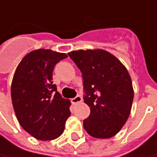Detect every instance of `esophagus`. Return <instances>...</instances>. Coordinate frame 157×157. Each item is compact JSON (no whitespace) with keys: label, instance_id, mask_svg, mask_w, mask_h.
<instances>
[{"label":"esophagus","instance_id":"esophagus-1","mask_svg":"<svg viewBox=\"0 0 157 157\" xmlns=\"http://www.w3.org/2000/svg\"><path fill=\"white\" fill-rule=\"evenodd\" d=\"M71 103H72L73 105H75V104H78V103H79V102H81V101H82L81 96H79V95H77L76 97L72 98V99L71 100Z\"/></svg>","mask_w":157,"mask_h":157}]
</instances>
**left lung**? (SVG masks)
<instances>
[{"mask_svg":"<svg viewBox=\"0 0 157 157\" xmlns=\"http://www.w3.org/2000/svg\"><path fill=\"white\" fill-rule=\"evenodd\" d=\"M83 77L85 103L90 115L84 128L95 138L115 136L129 116L134 91L127 69L114 56L103 50L68 53Z\"/></svg>","mask_w":157,"mask_h":157,"instance_id":"8db88e82","label":"left lung"}]
</instances>
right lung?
<instances>
[{
	"instance_id": "1",
	"label": "right lung",
	"mask_w": 157,
	"mask_h": 157,
	"mask_svg": "<svg viewBox=\"0 0 157 157\" xmlns=\"http://www.w3.org/2000/svg\"><path fill=\"white\" fill-rule=\"evenodd\" d=\"M66 57L64 53L40 49L27 54L15 70L11 85L15 115L22 128L38 140L61 136L71 115L70 100L52 81L55 65Z\"/></svg>"
}]
</instances>
